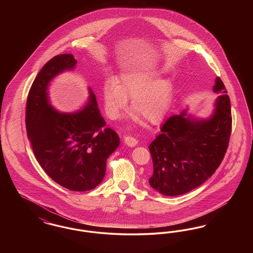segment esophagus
<instances>
[{
    "instance_id": "34e87169",
    "label": "esophagus",
    "mask_w": 253,
    "mask_h": 253,
    "mask_svg": "<svg viewBox=\"0 0 253 253\" xmlns=\"http://www.w3.org/2000/svg\"><path fill=\"white\" fill-rule=\"evenodd\" d=\"M123 140H124V143L129 147H134L138 142L134 137L132 136H125Z\"/></svg>"
}]
</instances>
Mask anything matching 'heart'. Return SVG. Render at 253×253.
Returning a JSON list of instances; mask_svg holds the SVG:
<instances>
[{
	"mask_svg": "<svg viewBox=\"0 0 253 253\" xmlns=\"http://www.w3.org/2000/svg\"><path fill=\"white\" fill-rule=\"evenodd\" d=\"M157 78L156 71L130 68L122 71L117 80H107L102 87V96L109 117L119 118L131 97L133 121L142 123L145 118L151 123H159L170 107L173 88L169 79Z\"/></svg>",
	"mask_w": 253,
	"mask_h": 253,
	"instance_id": "obj_1",
	"label": "heart"
}]
</instances>
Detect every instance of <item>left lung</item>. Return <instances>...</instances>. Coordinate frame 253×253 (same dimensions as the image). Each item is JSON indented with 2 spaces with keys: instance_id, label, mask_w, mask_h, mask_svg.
<instances>
[{
  "instance_id": "left-lung-1",
  "label": "left lung",
  "mask_w": 253,
  "mask_h": 253,
  "mask_svg": "<svg viewBox=\"0 0 253 253\" xmlns=\"http://www.w3.org/2000/svg\"><path fill=\"white\" fill-rule=\"evenodd\" d=\"M213 92L220 96L208 120H197L184 110L169 117L150 144L154 172L149 183L163 195L176 196L196 189L220 166L231 133L230 100L216 78Z\"/></svg>"
}]
</instances>
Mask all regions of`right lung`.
Segmentation results:
<instances>
[{"label":"right lung","mask_w":253,"mask_h":253,"mask_svg":"<svg viewBox=\"0 0 253 253\" xmlns=\"http://www.w3.org/2000/svg\"><path fill=\"white\" fill-rule=\"evenodd\" d=\"M76 64L72 54L55 56L44 64L28 93L25 126L37 161L48 176L70 191L85 192L101 183L107 158L119 147L120 137L104 128L106 122L91 88L83 110L61 113L51 106L50 82Z\"/></svg>","instance_id":"obj_1"}]
</instances>
